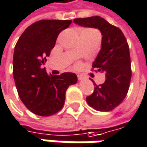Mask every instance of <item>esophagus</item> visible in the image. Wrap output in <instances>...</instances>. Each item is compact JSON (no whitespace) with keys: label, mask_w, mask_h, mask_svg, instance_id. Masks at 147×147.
<instances>
[{"label":"esophagus","mask_w":147,"mask_h":147,"mask_svg":"<svg viewBox=\"0 0 147 147\" xmlns=\"http://www.w3.org/2000/svg\"><path fill=\"white\" fill-rule=\"evenodd\" d=\"M78 80H79V81L84 80V77H83L82 75H78Z\"/></svg>","instance_id":"obj_1"}]
</instances>
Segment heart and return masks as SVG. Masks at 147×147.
Here are the masks:
<instances>
[{"instance_id":"heart-1","label":"heart","mask_w":147,"mask_h":147,"mask_svg":"<svg viewBox=\"0 0 147 147\" xmlns=\"http://www.w3.org/2000/svg\"><path fill=\"white\" fill-rule=\"evenodd\" d=\"M87 30H90V29H87ZM90 31H93V30H90Z\"/></svg>"}]
</instances>
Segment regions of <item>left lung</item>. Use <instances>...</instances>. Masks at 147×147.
<instances>
[{"label": "left lung", "mask_w": 147, "mask_h": 147, "mask_svg": "<svg viewBox=\"0 0 147 147\" xmlns=\"http://www.w3.org/2000/svg\"><path fill=\"white\" fill-rule=\"evenodd\" d=\"M76 24L99 29L102 48L92 67L105 74V82L95 86V90L86 97L88 104L97 111L109 112L120 105L126 97L132 77L129 47L121 30L100 16L78 18Z\"/></svg>", "instance_id": "left-lung-1"}]
</instances>
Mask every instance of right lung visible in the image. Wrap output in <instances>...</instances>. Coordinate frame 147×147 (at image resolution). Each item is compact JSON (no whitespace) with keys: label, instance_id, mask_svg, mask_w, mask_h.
Segmentation results:
<instances>
[{"label":"right lung","instance_id":"add662e5","mask_svg":"<svg viewBox=\"0 0 147 147\" xmlns=\"http://www.w3.org/2000/svg\"><path fill=\"white\" fill-rule=\"evenodd\" d=\"M70 23L71 20H38L24 31L14 47L13 75L16 89L24 105L37 115L50 116L61 110L66 90L78 82L74 73L52 76L41 67L58 34Z\"/></svg>","mask_w":147,"mask_h":147}]
</instances>
